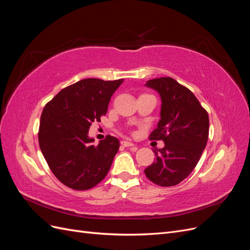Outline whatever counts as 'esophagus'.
Here are the masks:
<instances>
[{
  "label": "esophagus",
  "instance_id": "34e87169",
  "mask_svg": "<svg viewBox=\"0 0 250 250\" xmlns=\"http://www.w3.org/2000/svg\"><path fill=\"white\" fill-rule=\"evenodd\" d=\"M121 145L124 146V147H131V146H134V144L132 142H129V141H122V142H121Z\"/></svg>",
  "mask_w": 250,
  "mask_h": 250
}]
</instances>
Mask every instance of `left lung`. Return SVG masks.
<instances>
[{
    "mask_svg": "<svg viewBox=\"0 0 250 250\" xmlns=\"http://www.w3.org/2000/svg\"><path fill=\"white\" fill-rule=\"evenodd\" d=\"M162 99L161 120L150 140H163L165 147L155 149L156 161L145 169L149 180L172 187L190 175L198 164L208 139V115L197 98L171 77L148 80Z\"/></svg>",
    "mask_w": 250,
    "mask_h": 250,
    "instance_id": "1",
    "label": "left lung"
}]
</instances>
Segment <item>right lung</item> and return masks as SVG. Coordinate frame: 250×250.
I'll list each match as a JSON object with an SVG mask.
<instances>
[{
    "instance_id": "1",
    "label": "right lung",
    "mask_w": 250,
    "mask_h": 250,
    "mask_svg": "<svg viewBox=\"0 0 250 250\" xmlns=\"http://www.w3.org/2000/svg\"><path fill=\"white\" fill-rule=\"evenodd\" d=\"M123 79L88 78L67 86L44 106L39 143L53 174L64 186L84 191L107 175L120 142L107 135L97 146L88 137L93 122H101L110 97Z\"/></svg>"
}]
</instances>
